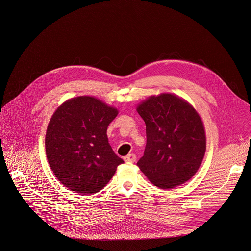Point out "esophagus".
Instances as JSON below:
<instances>
[{
	"mask_svg": "<svg viewBox=\"0 0 251 251\" xmlns=\"http://www.w3.org/2000/svg\"><path fill=\"white\" fill-rule=\"evenodd\" d=\"M137 160V156L135 154H129L127 155L126 157H124V161L126 163H129V164H132V163H135Z\"/></svg>",
	"mask_w": 251,
	"mask_h": 251,
	"instance_id": "1",
	"label": "esophagus"
}]
</instances>
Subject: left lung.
Listing matches in <instances>:
<instances>
[{
    "label": "left lung",
    "instance_id": "obj_1",
    "mask_svg": "<svg viewBox=\"0 0 251 251\" xmlns=\"http://www.w3.org/2000/svg\"><path fill=\"white\" fill-rule=\"evenodd\" d=\"M146 125V146L137 163L155 186L171 189L190 180L206 151L202 120L185 100L164 93L137 108Z\"/></svg>",
    "mask_w": 251,
    "mask_h": 251
}]
</instances>
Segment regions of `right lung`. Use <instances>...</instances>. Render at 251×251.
Wrapping results in <instances>:
<instances>
[{
	"label": "right lung",
	"instance_id": "obj_1",
	"mask_svg": "<svg viewBox=\"0 0 251 251\" xmlns=\"http://www.w3.org/2000/svg\"><path fill=\"white\" fill-rule=\"evenodd\" d=\"M117 113L94 97L80 96L63 103L53 114L45 138L46 156L57 180L67 189L95 194L124 163L107 137Z\"/></svg>",
	"mask_w": 251,
	"mask_h": 251
}]
</instances>
